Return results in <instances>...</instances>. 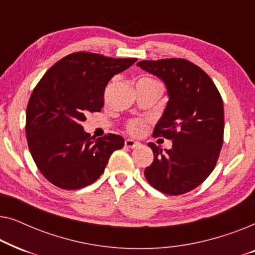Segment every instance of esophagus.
<instances>
[{
	"label": "esophagus",
	"mask_w": 255,
	"mask_h": 255,
	"mask_svg": "<svg viewBox=\"0 0 255 255\" xmlns=\"http://www.w3.org/2000/svg\"><path fill=\"white\" fill-rule=\"evenodd\" d=\"M124 145H125V147H128V148H137L140 146V144H139L138 141L132 140V139H127L124 142Z\"/></svg>",
	"instance_id": "obj_1"
}]
</instances>
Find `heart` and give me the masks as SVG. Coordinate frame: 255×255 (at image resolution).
<instances>
[{"mask_svg": "<svg viewBox=\"0 0 255 255\" xmlns=\"http://www.w3.org/2000/svg\"><path fill=\"white\" fill-rule=\"evenodd\" d=\"M128 131L133 135H139L145 130V122L141 120H132L128 124Z\"/></svg>", "mask_w": 255, "mask_h": 255, "instance_id": "heart-1", "label": "heart"}]
</instances>
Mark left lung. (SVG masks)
Here are the masks:
<instances>
[{
	"label": "left lung",
	"mask_w": 255,
	"mask_h": 255,
	"mask_svg": "<svg viewBox=\"0 0 255 255\" xmlns=\"http://www.w3.org/2000/svg\"><path fill=\"white\" fill-rule=\"evenodd\" d=\"M166 83L169 101L153 137L170 139L162 152L148 142L154 160L145 177L163 194H186L214 170L224 138V108L217 87L197 65L182 58L142 60L137 64Z\"/></svg>",
	"instance_id": "obj_1"
}]
</instances>
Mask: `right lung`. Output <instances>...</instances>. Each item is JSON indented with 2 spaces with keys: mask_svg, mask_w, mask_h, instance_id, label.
<instances>
[{
  "mask_svg": "<svg viewBox=\"0 0 255 255\" xmlns=\"http://www.w3.org/2000/svg\"><path fill=\"white\" fill-rule=\"evenodd\" d=\"M135 61L75 52L55 62L34 87L26 108L27 146L52 184L66 190L89 186L102 175L113 152L123 147L121 135L95 139L81 123L103 108L110 79Z\"/></svg>",
  "mask_w": 255,
  "mask_h": 255,
  "instance_id": "1",
  "label": "right lung"
}]
</instances>
